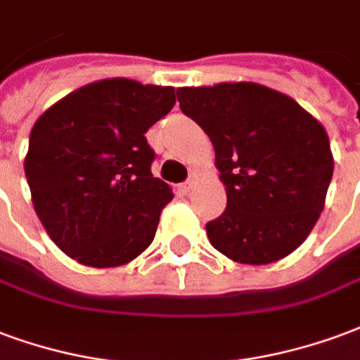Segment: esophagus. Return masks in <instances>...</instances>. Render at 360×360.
I'll return each instance as SVG.
<instances>
[{"label": "esophagus", "instance_id": "esophagus-1", "mask_svg": "<svg viewBox=\"0 0 360 360\" xmlns=\"http://www.w3.org/2000/svg\"><path fill=\"white\" fill-rule=\"evenodd\" d=\"M193 184H195V178H193V176L188 178L186 182L180 184V190H182L184 193H188V191H191V188H193Z\"/></svg>", "mask_w": 360, "mask_h": 360}]
</instances>
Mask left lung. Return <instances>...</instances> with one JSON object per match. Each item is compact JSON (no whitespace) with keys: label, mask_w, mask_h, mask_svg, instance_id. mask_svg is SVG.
<instances>
[{"label":"left lung","mask_w":360,"mask_h":360,"mask_svg":"<svg viewBox=\"0 0 360 360\" xmlns=\"http://www.w3.org/2000/svg\"><path fill=\"white\" fill-rule=\"evenodd\" d=\"M211 138L226 209L207 222L214 249L241 264L284 259L324 209L334 157L324 126L285 94L253 82L178 88Z\"/></svg>","instance_id":"1"}]
</instances>
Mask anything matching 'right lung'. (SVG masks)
<instances>
[{
  "label": "right lung",
  "mask_w": 360,
  "mask_h": 360,
  "mask_svg": "<svg viewBox=\"0 0 360 360\" xmlns=\"http://www.w3.org/2000/svg\"><path fill=\"white\" fill-rule=\"evenodd\" d=\"M174 103L172 86L109 78L78 88L36 120L25 174L36 214L63 253L105 269L149 248L174 195L151 174L146 132Z\"/></svg>",
  "instance_id": "obj_1"
}]
</instances>
